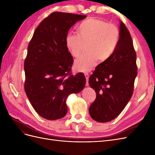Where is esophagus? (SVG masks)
Listing matches in <instances>:
<instances>
[{
    "mask_svg": "<svg viewBox=\"0 0 155 155\" xmlns=\"http://www.w3.org/2000/svg\"><path fill=\"white\" fill-rule=\"evenodd\" d=\"M85 76L86 78V80H87V83H86V86H88V78H89V75L88 73H85Z\"/></svg>",
    "mask_w": 155,
    "mask_h": 155,
    "instance_id": "1",
    "label": "esophagus"
}]
</instances>
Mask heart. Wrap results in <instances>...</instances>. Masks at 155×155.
<instances>
[{
	"label": "heart",
	"instance_id": "obj_1",
	"mask_svg": "<svg viewBox=\"0 0 155 155\" xmlns=\"http://www.w3.org/2000/svg\"><path fill=\"white\" fill-rule=\"evenodd\" d=\"M78 35L67 34L66 46L74 58H78L87 46V54L77 59L74 67L79 72H88L96 63L109 59L119 43L118 27L105 21L91 18L83 21L77 27Z\"/></svg>",
	"mask_w": 155,
	"mask_h": 155
}]
</instances>
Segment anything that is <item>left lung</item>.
I'll list each match as a JSON object with an SVG mask.
<instances>
[{"mask_svg":"<svg viewBox=\"0 0 155 155\" xmlns=\"http://www.w3.org/2000/svg\"><path fill=\"white\" fill-rule=\"evenodd\" d=\"M120 24L119 43L114 52L98 64L89 78V85L96 93L89 114L97 122H108L121 113L132 97L137 76L132 38L124 23Z\"/></svg>","mask_w":155,"mask_h":155,"instance_id":"obj_1","label":"left lung"}]
</instances>
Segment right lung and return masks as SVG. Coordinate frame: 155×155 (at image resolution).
I'll list each match as a JSON object with an SVG mask.
<instances>
[{
	"mask_svg": "<svg viewBox=\"0 0 155 155\" xmlns=\"http://www.w3.org/2000/svg\"><path fill=\"white\" fill-rule=\"evenodd\" d=\"M86 17L54 12L37 26L28 45L25 90L37 114L46 120L66 115L68 96L81 92L85 86L84 74H70L74 61L65 38L70 28Z\"/></svg>",
	"mask_w": 155,
	"mask_h": 155,
	"instance_id": "add662e5",
	"label": "right lung"
}]
</instances>
